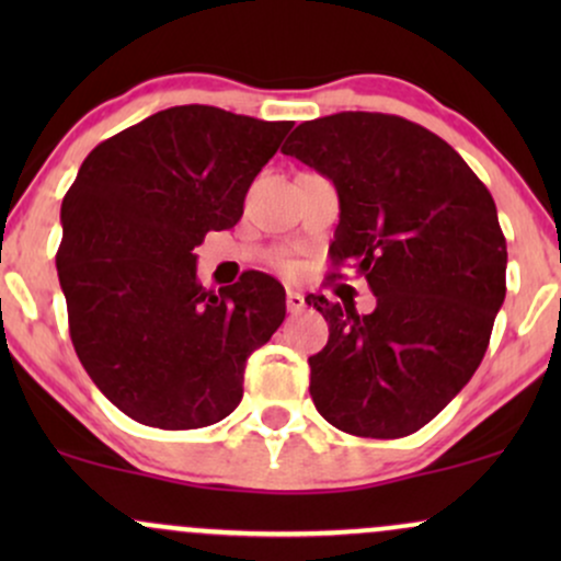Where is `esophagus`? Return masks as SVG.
<instances>
[{"label": "esophagus", "mask_w": 561, "mask_h": 561, "mask_svg": "<svg viewBox=\"0 0 561 561\" xmlns=\"http://www.w3.org/2000/svg\"><path fill=\"white\" fill-rule=\"evenodd\" d=\"M302 308H306V298H302L298 289H287V311L300 313Z\"/></svg>", "instance_id": "obj_1"}]
</instances>
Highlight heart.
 <instances>
[{"mask_svg":"<svg viewBox=\"0 0 561 561\" xmlns=\"http://www.w3.org/2000/svg\"><path fill=\"white\" fill-rule=\"evenodd\" d=\"M285 266H287V263H285Z\"/></svg>","mask_w":561,"mask_h":561,"instance_id":"1","label":"heart"}]
</instances>
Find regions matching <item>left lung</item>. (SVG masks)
I'll use <instances>...</instances> for the list:
<instances>
[{"label":"left lung","mask_w":561,"mask_h":561,"mask_svg":"<svg viewBox=\"0 0 561 561\" xmlns=\"http://www.w3.org/2000/svg\"><path fill=\"white\" fill-rule=\"evenodd\" d=\"M285 156L334 184L330 255L377 295L371 313L308 295L330 324L311 366L319 414L358 437H405L472 379L506 295V240L488 186L420 124L334 113L289 134Z\"/></svg>","instance_id":"left-lung-1"}]
</instances>
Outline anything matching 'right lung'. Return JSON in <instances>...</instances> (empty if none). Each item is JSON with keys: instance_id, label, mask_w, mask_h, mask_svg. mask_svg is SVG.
I'll return each mask as SVG.
<instances>
[{"instance_id": "add662e5", "label": "right lung", "mask_w": 561, "mask_h": 561, "mask_svg": "<svg viewBox=\"0 0 561 561\" xmlns=\"http://www.w3.org/2000/svg\"><path fill=\"white\" fill-rule=\"evenodd\" d=\"M289 121L179 105L100 141L62 197L57 276L76 356L147 427L197 430L242 401L248 356L285 321V287L244 272L218 293L195 248L242 218Z\"/></svg>"}]
</instances>
